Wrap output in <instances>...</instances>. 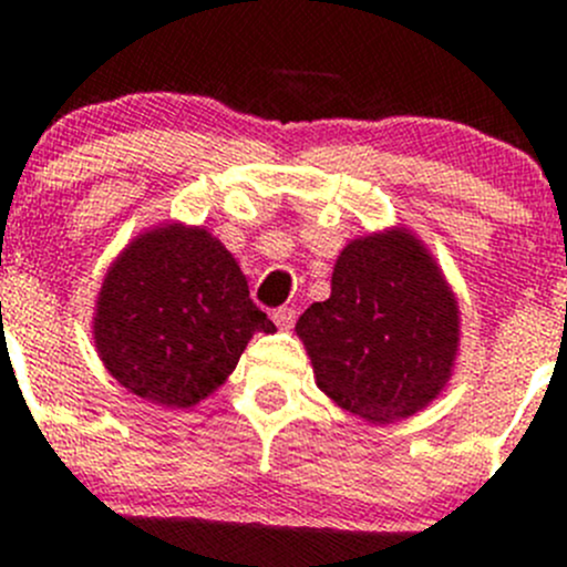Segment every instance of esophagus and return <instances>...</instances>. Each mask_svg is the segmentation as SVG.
I'll list each match as a JSON object with an SVG mask.
<instances>
[{
  "mask_svg": "<svg viewBox=\"0 0 567 567\" xmlns=\"http://www.w3.org/2000/svg\"><path fill=\"white\" fill-rule=\"evenodd\" d=\"M272 321H276L281 330H291V327H295V321H297V310L289 308V306L272 310Z\"/></svg>",
  "mask_w": 567,
  "mask_h": 567,
  "instance_id": "1",
  "label": "esophagus"
}]
</instances>
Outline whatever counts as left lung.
Here are the masks:
<instances>
[{"instance_id":"left-lung-1","label":"left lung","mask_w":567,"mask_h":567,"mask_svg":"<svg viewBox=\"0 0 567 567\" xmlns=\"http://www.w3.org/2000/svg\"><path fill=\"white\" fill-rule=\"evenodd\" d=\"M295 330L321 392L386 424L422 411L452 379L460 308L422 240L398 227L351 240L330 300L313 302Z\"/></svg>"}]
</instances>
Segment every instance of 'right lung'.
Returning <instances> with one entry per match:
<instances>
[{"mask_svg":"<svg viewBox=\"0 0 567 567\" xmlns=\"http://www.w3.org/2000/svg\"><path fill=\"white\" fill-rule=\"evenodd\" d=\"M254 332H276L208 229L164 224L137 235L102 281L96 354L137 398L192 408L233 373Z\"/></svg>","mask_w":567,"mask_h":567,"instance_id":"1","label":"right lung"}]
</instances>
